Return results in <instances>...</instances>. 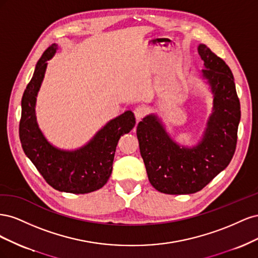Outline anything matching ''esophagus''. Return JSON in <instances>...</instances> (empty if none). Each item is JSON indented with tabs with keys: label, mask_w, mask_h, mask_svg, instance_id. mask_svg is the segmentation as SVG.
Returning <instances> with one entry per match:
<instances>
[{
	"label": "esophagus",
	"mask_w": 258,
	"mask_h": 258,
	"mask_svg": "<svg viewBox=\"0 0 258 258\" xmlns=\"http://www.w3.org/2000/svg\"><path fill=\"white\" fill-rule=\"evenodd\" d=\"M146 113H147V110L145 107H143V106H139V107H137L136 110H135V116H136V119L137 120H141L143 117L146 115Z\"/></svg>",
	"instance_id": "esophagus-1"
}]
</instances>
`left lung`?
Returning <instances> with one entry per match:
<instances>
[{
    "label": "left lung",
    "instance_id": "8db88e82",
    "mask_svg": "<svg viewBox=\"0 0 258 258\" xmlns=\"http://www.w3.org/2000/svg\"><path fill=\"white\" fill-rule=\"evenodd\" d=\"M205 61L201 79L213 96L212 114L197 145L178 144L168 134L156 114L138 123L140 153L150 183L169 195H186L201 190L229 165L237 145L240 102L229 67L206 45L198 46Z\"/></svg>",
    "mask_w": 258,
    "mask_h": 258
}]
</instances>
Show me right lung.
Listing matches in <instances>:
<instances>
[{"instance_id":"add662e5","label":"right lung","mask_w":258,"mask_h":258,"mask_svg":"<svg viewBox=\"0 0 258 258\" xmlns=\"http://www.w3.org/2000/svg\"><path fill=\"white\" fill-rule=\"evenodd\" d=\"M52 44L37 61L32 79L23 92L19 137L23 152L45 181L54 189L72 194H88L103 187L111 176L114 155L121 136L135 127L136 118L126 111L108 121L90 141L77 150H61L45 138L35 114L37 93L43 83L47 61L57 52Z\"/></svg>"}]
</instances>
